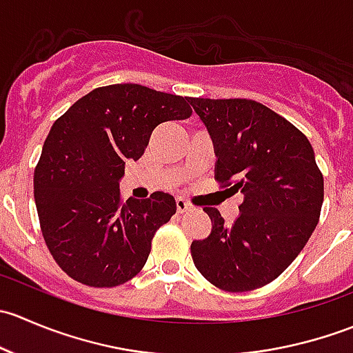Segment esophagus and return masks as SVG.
Here are the masks:
<instances>
[{
	"mask_svg": "<svg viewBox=\"0 0 353 353\" xmlns=\"http://www.w3.org/2000/svg\"><path fill=\"white\" fill-rule=\"evenodd\" d=\"M176 206H177V212H179V213L190 212V210L193 208V206H191L190 203H188L184 198H176Z\"/></svg>",
	"mask_w": 353,
	"mask_h": 353,
	"instance_id": "1",
	"label": "esophagus"
}]
</instances>
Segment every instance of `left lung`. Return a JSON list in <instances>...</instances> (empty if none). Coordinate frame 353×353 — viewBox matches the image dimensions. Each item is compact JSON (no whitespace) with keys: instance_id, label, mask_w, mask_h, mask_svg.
<instances>
[{"instance_id":"obj_1","label":"left lung","mask_w":353,"mask_h":353,"mask_svg":"<svg viewBox=\"0 0 353 353\" xmlns=\"http://www.w3.org/2000/svg\"><path fill=\"white\" fill-rule=\"evenodd\" d=\"M190 102L215 145V179L244 194L232 225L203 208L213 225L191 244L194 266L222 290H254L282 275L314 232L323 174L305 134L275 110L249 99Z\"/></svg>"}]
</instances>
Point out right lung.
<instances>
[{"instance_id": "right-lung-1", "label": "right lung", "mask_w": 353, "mask_h": 353, "mask_svg": "<svg viewBox=\"0 0 353 353\" xmlns=\"http://www.w3.org/2000/svg\"><path fill=\"white\" fill-rule=\"evenodd\" d=\"M190 97L137 83L99 87L56 119L34 170L46 245L59 268L88 287H117L140 273L176 199L155 191L123 203L128 160L143 155L163 121L188 119Z\"/></svg>"}]
</instances>
